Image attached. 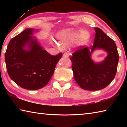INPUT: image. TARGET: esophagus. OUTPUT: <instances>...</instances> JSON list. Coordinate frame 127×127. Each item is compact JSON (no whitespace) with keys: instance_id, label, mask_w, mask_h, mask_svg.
<instances>
[{"instance_id":"obj_1","label":"esophagus","mask_w":127,"mask_h":127,"mask_svg":"<svg viewBox=\"0 0 127 127\" xmlns=\"http://www.w3.org/2000/svg\"><path fill=\"white\" fill-rule=\"evenodd\" d=\"M63 57H65V58H68V57H69V54H68V53H65L64 54H63Z\"/></svg>"}]
</instances>
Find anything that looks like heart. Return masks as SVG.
Listing matches in <instances>:
<instances>
[{"label":"heart","mask_w":127,"mask_h":127,"mask_svg":"<svg viewBox=\"0 0 127 127\" xmlns=\"http://www.w3.org/2000/svg\"><path fill=\"white\" fill-rule=\"evenodd\" d=\"M90 38V34L89 32L82 30L79 31L73 30H65L61 33V42L65 45L76 42L78 40L79 44L82 46L86 44Z\"/></svg>","instance_id":"b5f03b06"}]
</instances>
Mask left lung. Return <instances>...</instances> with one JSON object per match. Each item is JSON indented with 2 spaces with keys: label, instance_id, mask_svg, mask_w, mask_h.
I'll list each match as a JSON object with an SVG mask.
<instances>
[{
  "label": "left lung",
  "instance_id": "1",
  "mask_svg": "<svg viewBox=\"0 0 127 127\" xmlns=\"http://www.w3.org/2000/svg\"><path fill=\"white\" fill-rule=\"evenodd\" d=\"M96 33L92 48L79 46L73 53L70 61L74 78L81 89L89 91L102 90L111 82L117 71L119 54L114 40L102 30L95 27ZM101 48L107 57L100 63H95L91 56L93 51Z\"/></svg>",
  "mask_w": 127,
  "mask_h": 127
}]
</instances>
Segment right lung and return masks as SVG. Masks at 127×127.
Here are the masks:
<instances>
[{
	"mask_svg": "<svg viewBox=\"0 0 127 127\" xmlns=\"http://www.w3.org/2000/svg\"><path fill=\"white\" fill-rule=\"evenodd\" d=\"M34 30L26 29L12 38L5 54L8 73L23 89L36 90L46 86L63 54L52 55L44 50L32 35ZM26 46L27 49H25Z\"/></svg>",
	"mask_w": 127,
	"mask_h": 127,
	"instance_id": "obj_1",
	"label": "right lung"
}]
</instances>
